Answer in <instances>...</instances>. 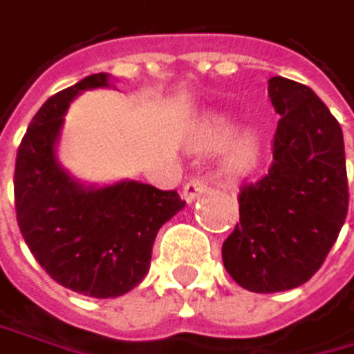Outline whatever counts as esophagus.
<instances>
[{"label": "esophagus", "mask_w": 354, "mask_h": 354, "mask_svg": "<svg viewBox=\"0 0 354 354\" xmlns=\"http://www.w3.org/2000/svg\"><path fill=\"white\" fill-rule=\"evenodd\" d=\"M208 191V185L203 183V180H199V178H191L185 187H183V197L191 203V201H195L201 193H206Z\"/></svg>", "instance_id": "34e87169"}]
</instances>
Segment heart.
I'll return each instance as SVG.
<instances>
[{"mask_svg": "<svg viewBox=\"0 0 354 354\" xmlns=\"http://www.w3.org/2000/svg\"><path fill=\"white\" fill-rule=\"evenodd\" d=\"M234 120L225 114H210L199 120V125L193 131V146L201 151H216L225 146V161L229 169L238 174H246L257 167L261 159V138L252 129H244L236 133L234 138Z\"/></svg>", "mask_w": 354, "mask_h": 354, "instance_id": "1", "label": "heart"}]
</instances>
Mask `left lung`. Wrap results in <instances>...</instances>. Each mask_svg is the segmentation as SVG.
I'll list each match as a JSON object with an SVG mask.
<instances>
[{
    "instance_id": "1",
    "label": "left lung",
    "mask_w": 354,
    "mask_h": 354,
    "mask_svg": "<svg viewBox=\"0 0 354 354\" xmlns=\"http://www.w3.org/2000/svg\"><path fill=\"white\" fill-rule=\"evenodd\" d=\"M280 114L274 161L240 191V223L223 244V263L252 293L289 291L323 266L348 212L342 127L315 91L270 78Z\"/></svg>"
}]
</instances>
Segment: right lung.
<instances>
[{
	"label": "right lung",
	"instance_id": "right-lung-1",
	"mask_svg": "<svg viewBox=\"0 0 354 354\" xmlns=\"http://www.w3.org/2000/svg\"><path fill=\"white\" fill-rule=\"evenodd\" d=\"M104 86L110 74H93L53 95L29 123L15 169L17 221L35 261L65 289L97 299L138 287L157 231L185 208L176 191L138 180L84 185L59 163L67 108L82 91Z\"/></svg>",
	"mask_w": 354,
	"mask_h": 354
}]
</instances>
